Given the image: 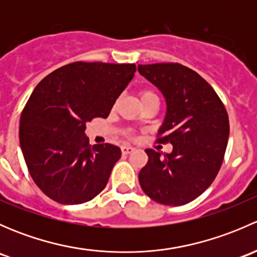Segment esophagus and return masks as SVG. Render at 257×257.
I'll list each match as a JSON object with an SVG mask.
<instances>
[{"label": "esophagus", "instance_id": "esophagus-1", "mask_svg": "<svg viewBox=\"0 0 257 257\" xmlns=\"http://www.w3.org/2000/svg\"><path fill=\"white\" fill-rule=\"evenodd\" d=\"M120 149H121V153H123V154H131V153L134 150V148L132 147V145H123Z\"/></svg>", "mask_w": 257, "mask_h": 257}]
</instances>
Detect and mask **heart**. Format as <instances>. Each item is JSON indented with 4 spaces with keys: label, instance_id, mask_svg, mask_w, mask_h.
<instances>
[{
    "label": "heart",
    "instance_id": "b5f03b06",
    "mask_svg": "<svg viewBox=\"0 0 257 257\" xmlns=\"http://www.w3.org/2000/svg\"><path fill=\"white\" fill-rule=\"evenodd\" d=\"M153 95L155 94L153 92H150V90H143V92L141 93V99H143V98H147V97H153Z\"/></svg>",
    "mask_w": 257,
    "mask_h": 257
}]
</instances>
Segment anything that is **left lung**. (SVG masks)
<instances>
[{
	"mask_svg": "<svg viewBox=\"0 0 257 257\" xmlns=\"http://www.w3.org/2000/svg\"><path fill=\"white\" fill-rule=\"evenodd\" d=\"M138 72L164 97L167 110L158 142L173 145L169 154L145 150L148 163L139 172V184L157 203L185 205L201 195L219 173L229 139V116L214 88L183 64H139Z\"/></svg>",
	"mask_w": 257,
	"mask_h": 257,
	"instance_id": "1",
	"label": "left lung"
}]
</instances>
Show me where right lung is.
<instances>
[{"instance_id":"obj_1","label":"right lung","mask_w":257,"mask_h":257,"mask_svg":"<svg viewBox=\"0 0 257 257\" xmlns=\"http://www.w3.org/2000/svg\"><path fill=\"white\" fill-rule=\"evenodd\" d=\"M136 64L76 62L45 77L20 120V144L28 172L52 200L76 205L107 185L119 147L89 144L85 124L107 118L133 79Z\"/></svg>"}]
</instances>
